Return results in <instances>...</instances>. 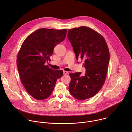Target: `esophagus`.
Returning a JSON list of instances; mask_svg holds the SVG:
<instances>
[{"mask_svg": "<svg viewBox=\"0 0 132 132\" xmlns=\"http://www.w3.org/2000/svg\"><path fill=\"white\" fill-rule=\"evenodd\" d=\"M63 73H64V75H67L68 73V72L67 71H63Z\"/></svg>", "mask_w": 132, "mask_h": 132, "instance_id": "esophagus-1", "label": "esophagus"}]
</instances>
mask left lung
<instances>
[{"mask_svg":"<svg viewBox=\"0 0 132 132\" xmlns=\"http://www.w3.org/2000/svg\"><path fill=\"white\" fill-rule=\"evenodd\" d=\"M68 39L71 43L77 60H85L84 76L81 72L70 73L69 91L76 99L84 100L99 91L106 76L110 60L109 48L104 37L87 27L68 30Z\"/></svg>","mask_w":132,"mask_h":132,"instance_id":"1","label":"left lung"}]
</instances>
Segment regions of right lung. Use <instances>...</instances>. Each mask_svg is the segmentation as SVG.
Instances as JSON below:
<instances>
[{
    "label": "right lung",
    "mask_w": 132,
    "mask_h": 132,
    "mask_svg": "<svg viewBox=\"0 0 132 132\" xmlns=\"http://www.w3.org/2000/svg\"><path fill=\"white\" fill-rule=\"evenodd\" d=\"M67 30L40 29L30 34L18 53L16 64L21 81L30 96L37 100L47 98L57 79L63 75L45 64L51 61L54 48L65 39Z\"/></svg>",
    "instance_id": "right-lung-1"
}]
</instances>
